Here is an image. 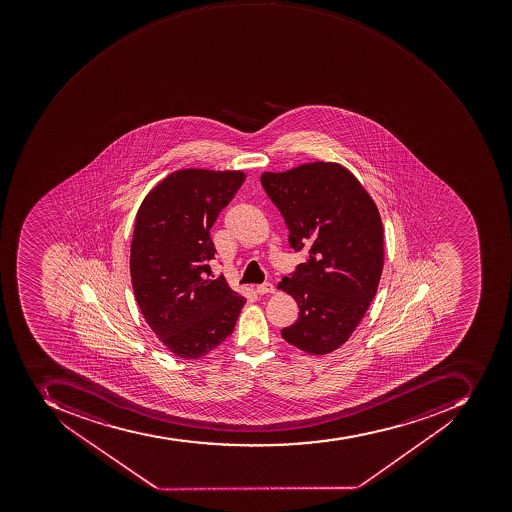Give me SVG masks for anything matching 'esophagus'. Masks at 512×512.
<instances>
[{
    "label": "esophagus",
    "instance_id": "34e87169",
    "mask_svg": "<svg viewBox=\"0 0 512 512\" xmlns=\"http://www.w3.org/2000/svg\"><path fill=\"white\" fill-rule=\"evenodd\" d=\"M255 290H257L258 295L273 294L274 286L271 282H263V284H258Z\"/></svg>",
    "mask_w": 512,
    "mask_h": 512
}]
</instances>
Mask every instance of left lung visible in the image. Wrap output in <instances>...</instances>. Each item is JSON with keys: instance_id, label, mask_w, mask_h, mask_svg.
Instances as JSON below:
<instances>
[{"instance_id": "1", "label": "left lung", "mask_w": 512, "mask_h": 512, "mask_svg": "<svg viewBox=\"0 0 512 512\" xmlns=\"http://www.w3.org/2000/svg\"><path fill=\"white\" fill-rule=\"evenodd\" d=\"M260 180L286 220L290 247L308 254L278 284L300 308L282 338L305 353H330L351 337L377 294L383 271L377 206L340 164H303Z\"/></svg>"}]
</instances>
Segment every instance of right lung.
Returning a JSON list of instances; mask_svg holds the SVG:
<instances>
[{
	"instance_id": "add662e5",
	"label": "right lung",
	"mask_w": 512,
	"mask_h": 512,
	"mask_svg": "<svg viewBox=\"0 0 512 512\" xmlns=\"http://www.w3.org/2000/svg\"><path fill=\"white\" fill-rule=\"evenodd\" d=\"M246 175L183 169L143 199L135 217L131 278L135 300L156 337L175 356L196 359L233 332L246 298L223 276L210 228Z\"/></svg>"
}]
</instances>
